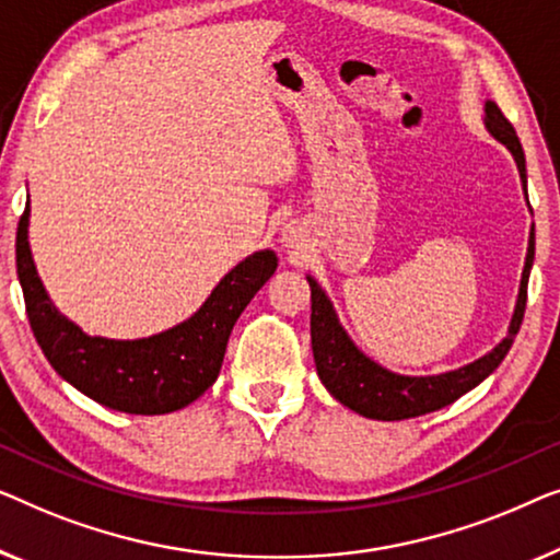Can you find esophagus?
I'll use <instances>...</instances> for the list:
<instances>
[{"label": "esophagus", "mask_w": 560, "mask_h": 560, "mask_svg": "<svg viewBox=\"0 0 560 560\" xmlns=\"http://www.w3.org/2000/svg\"><path fill=\"white\" fill-rule=\"evenodd\" d=\"M291 233H294V231H291V228H287V231H283V238H287L289 243H291Z\"/></svg>", "instance_id": "obj_1"}]
</instances>
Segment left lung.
Wrapping results in <instances>:
<instances>
[{
    "instance_id": "8db88e82",
    "label": "left lung",
    "mask_w": 560,
    "mask_h": 560,
    "mask_svg": "<svg viewBox=\"0 0 560 560\" xmlns=\"http://www.w3.org/2000/svg\"><path fill=\"white\" fill-rule=\"evenodd\" d=\"M485 124L487 131L513 152L520 170V179H523V185L527 187L523 147H520L513 124L505 119V114L500 112V106L494 104V101H487L485 104ZM533 258L535 233L530 231L515 314L513 322H510L505 340H502L492 352H487L485 358L469 362V365H464L459 370H448V373L441 375L423 377L390 373V370L381 368L368 355H362L355 348V342H352L348 332L342 329L340 319H337V314L332 310V302H329L325 291H322L319 283L312 277H306L312 289V352L314 362H317L319 381L325 383V388L332 393L342 406H348L350 411L377 421L413 419V416L439 411V408L454 404L456 398H462L464 393L482 383L485 377L505 360L510 348H513L517 329L523 325L527 302V277H530Z\"/></svg>"
}]
</instances>
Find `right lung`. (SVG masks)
Instances as JSON below:
<instances>
[{
	"label": "right lung",
	"instance_id": "1",
	"mask_svg": "<svg viewBox=\"0 0 560 560\" xmlns=\"http://www.w3.org/2000/svg\"><path fill=\"white\" fill-rule=\"evenodd\" d=\"M30 202L18 225V277L30 327L55 373L101 406L124 413H172L215 383L231 329L277 271V254L258 250L225 273L183 325L144 340L89 337L55 310L27 243Z\"/></svg>",
	"mask_w": 560,
	"mask_h": 560
}]
</instances>
